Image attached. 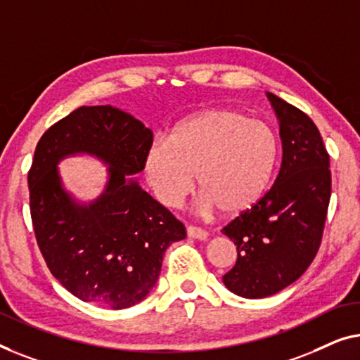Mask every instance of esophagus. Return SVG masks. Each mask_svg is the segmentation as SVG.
Instances as JSON below:
<instances>
[{
  "instance_id": "34e87169",
  "label": "esophagus",
  "mask_w": 360,
  "mask_h": 360,
  "mask_svg": "<svg viewBox=\"0 0 360 360\" xmlns=\"http://www.w3.org/2000/svg\"><path fill=\"white\" fill-rule=\"evenodd\" d=\"M186 231H187V236H189L191 240L204 241V240H207V236H209V233L202 229H197V226H187Z\"/></svg>"
}]
</instances>
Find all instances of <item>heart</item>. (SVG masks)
Returning <instances> with one entry per match:
<instances>
[{"label": "heart", "mask_w": 360, "mask_h": 360, "mask_svg": "<svg viewBox=\"0 0 360 360\" xmlns=\"http://www.w3.org/2000/svg\"><path fill=\"white\" fill-rule=\"evenodd\" d=\"M279 160L269 125L231 109H207L179 122L145 155L146 181L161 204L174 207L194 189L205 210L236 217L266 194Z\"/></svg>", "instance_id": "1"}]
</instances>
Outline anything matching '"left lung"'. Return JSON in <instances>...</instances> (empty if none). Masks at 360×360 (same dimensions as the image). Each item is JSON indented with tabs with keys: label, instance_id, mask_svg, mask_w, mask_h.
Here are the masks:
<instances>
[{
	"label": "left lung",
	"instance_id": "1",
	"mask_svg": "<svg viewBox=\"0 0 360 360\" xmlns=\"http://www.w3.org/2000/svg\"><path fill=\"white\" fill-rule=\"evenodd\" d=\"M266 94L279 120L281 171L269 192L221 230L238 251L224 283L243 298L274 295L308 269L331 197L330 155L320 130L295 105Z\"/></svg>",
	"mask_w": 360,
	"mask_h": 360
}]
</instances>
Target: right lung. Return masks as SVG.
Segmentation results:
<instances>
[{"label": "right lung", "instance_id": "right-lung-1", "mask_svg": "<svg viewBox=\"0 0 360 360\" xmlns=\"http://www.w3.org/2000/svg\"><path fill=\"white\" fill-rule=\"evenodd\" d=\"M153 134L112 105H81L39 140L29 171L30 215L39 248L58 282L83 302L134 307L158 281L165 251L186 238L184 225L135 178ZM91 155L108 168L93 201L66 189L58 165Z\"/></svg>", "mask_w": 360, "mask_h": 360}]
</instances>
